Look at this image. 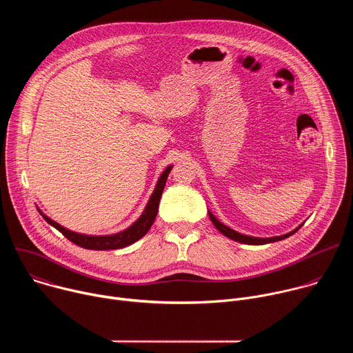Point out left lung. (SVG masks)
<instances>
[{
    "instance_id": "left-lung-1",
    "label": "left lung",
    "mask_w": 353,
    "mask_h": 353,
    "mask_svg": "<svg viewBox=\"0 0 353 353\" xmlns=\"http://www.w3.org/2000/svg\"><path fill=\"white\" fill-rule=\"evenodd\" d=\"M210 214V219L212 221V223L215 225V228L222 233V234H225L226 237H229V239H232V240H234V241H239V243H244V244H253V245H259V244H267V243H274V241H279V240H283V239H286V237H289V236H292L293 233H296L301 226H303V223H301L299 228H296L294 230H292V232H289V233H286V234H282V236H275V237H253V236H245V234H241V233H239V232H236V230H233V229H230V228H228L226 225H223V223H221L211 212H208Z\"/></svg>"
}]
</instances>
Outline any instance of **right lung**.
I'll use <instances>...</instances> for the list:
<instances>
[{"mask_svg":"<svg viewBox=\"0 0 353 353\" xmlns=\"http://www.w3.org/2000/svg\"><path fill=\"white\" fill-rule=\"evenodd\" d=\"M173 166H168L166 170L161 174L158 184L150 195L148 204L142 212V215L139 216V219L132 223L128 229L116 233V234H109V236H88V234H81V233H75L71 232L65 228H63L61 225H59L57 222L52 221L50 218H47L46 215H43V218L46 219V222L48 225L54 226L59 232H61L70 241H72L74 244L88 248V250H117V248H123L127 247L132 243H135L137 240H139L142 236H145L148 233V230L152 226V223L155 222V218L158 215V210H159V201L168 180V176L170 173Z\"/></svg>","mask_w":353,"mask_h":353,"instance_id":"add662e5","label":"right lung"}]
</instances>
